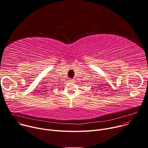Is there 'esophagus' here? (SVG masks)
<instances>
[{
    "instance_id": "34e87169",
    "label": "esophagus",
    "mask_w": 148,
    "mask_h": 148,
    "mask_svg": "<svg viewBox=\"0 0 148 148\" xmlns=\"http://www.w3.org/2000/svg\"><path fill=\"white\" fill-rule=\"evenodd\" d=\"M69 81H70V82H72V83H73V81H74V80H73V79H69Z\"/></svg>"
}]
</instances>
